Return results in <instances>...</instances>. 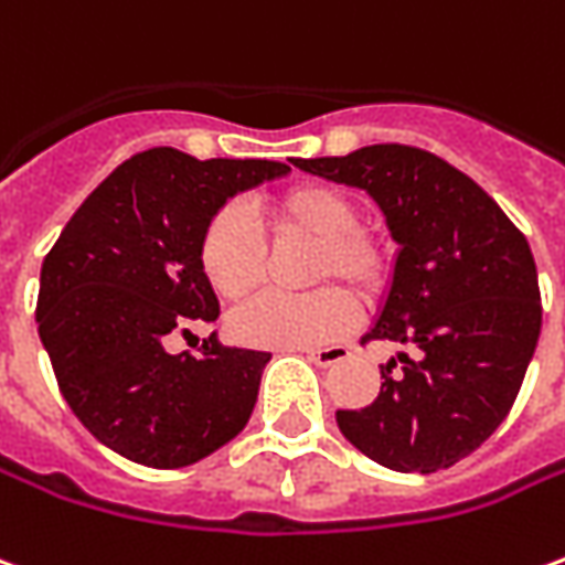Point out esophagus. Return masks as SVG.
<instances>
[{"label": "esophagus", "mask_w": 565, "mask_h": 565, "mask_svg": "<svg viewBox=\"0 0 565 565\" xmlns=\"http://www.w3.org/2000/svg\"><path fill=\"white\" fill-rule=\"evenodd\" d=\"M349 345H330V349H306V358L318 366H337L349 358Z\"/></svg>", "instance_id": "esophagus-1"}]
</instances>
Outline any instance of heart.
Instances as JSON below:
<instances>
[{"instance_id":"heart-1","label":"heart","mask_w":565,"mask_h":565,"mask_svg":"<svg viewBox=\"0 0 565 565\" xmlns=\"http://www.w3.org/2000/svg\"><path fill=\"white\" fill-rule=\"evenodd\" d=\"M271 223L284 235H299L318 244L315 281L339 278L354 290H370L379 281L382 256L364 232H358V211L342 192L330 186H296L271 204ZM201 266L214 290L226 299H242L263 278V242L250 216L226 207L201 235ZM354 321V306L339 287H323L309 296L259 294L232 311L228 327L235 339L266 349H306L339 337Z\"/></svg>"}]
</instances>
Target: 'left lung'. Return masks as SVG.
I'll return each instance as SVG.
<instances>
[{
	"label": "left lung",
	"instance_id": "obj_1",
	"mask_svg": "<svg viewBox=\"0 0 565 565\" xmlns=\"http://www.w3.org/2000/svg\"><path fill=\"white\" fill-rule=\"evenodd\" d=\"M294 164L364 189L397 244L364 339L401 351L379 366L385 382L373 404L339 409V431L401 475L452 468L511 413L539 345L530 242L468 173L425 149L379 143Z\"/></svg>",
	"mask_w": 565,
	"mask_h": 565
}]
</instances>
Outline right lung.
<instances>
[{
    "label": "right lung",
    "instance_id": "1",
    "mask_svg": "<svg viewBox=\"0 0 565 565\" xmlns=\"http://www.w3.org/2000/svg\"><path fill=\"white\" fill-rule=\"evenodd\" d=\"M281 161L149 149L82 201L42 263L35 323L70 409L104 447L183 468L228 444L254 413L269 351L168 349L216 321L201 235L228 199L287 177Z\"/></svg>",
    "mask_w": 565,
    "mask_h": 565
}]
</instances>
